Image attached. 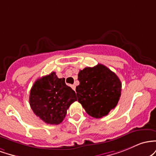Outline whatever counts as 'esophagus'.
<instances>
[{"mask_svg": "<svg viewBox=\"0 0 156 156\" xmlns=\"http://www.w3.org/2000/svg\"><path fill=\"white\" fill-rule=\"evenodd\" d=\"M71 87H72V89H73V90H76V86H75L74 85H71Z\"/></svg>", "mask_w": 156, "mask_h": 156, "instance_id": "1", "label": "esophagus"}]
</instances>
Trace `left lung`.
<instances>
[{"label":"left lung","mask_w":156,"mask_h":156,"mask_svg":"<svg viewBox=\"0 0 156 156\" xmlns=\"http://www.w3.org/2000/svg\"><path fill=\"white\" fill-rule=\"evenodd\" d=\"M76 87L78 101L94 118L105 116L119 100L122 83L114 72L104 65L87 67L78 73Z\"/></svg>","instance_id":"1"}]
</instances>
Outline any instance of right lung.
Returning a JSON list of instances; mask_svg holds the SVG:
<instances>
[{"label": "right lung", "mask_w": 156, "mask_h": 156, "mask_svg": "<svg viewBox=\"0 0 156 156\" xmlns=\"http://www.w3.org/2000/svg\"><path fill=\"white\" fill-rule=\"evenodd\" d=\"M76 99V93L55 72L38 79L30 90L29 104L37 116L46 124L59 125Z\"/></svg>", "instance_id": "1"}]
</instances>
